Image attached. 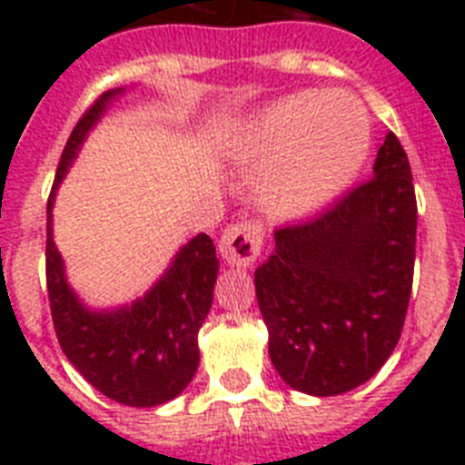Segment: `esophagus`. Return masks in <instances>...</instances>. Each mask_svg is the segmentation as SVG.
Instances as JSON below:
<instances>
[{"label": "esophagus", "mask_w": 465, "mask_h": 465, "mask_svg": "<svg viewBox=\"0 0 465 465\" xmlns=\"http://www.w3.org/2000/svg\"><path fill=\"white\" fill-rule=\"evenodd\" d=\"M262 229L253 222H241V224L229 226L219 241V253L226 265L232 268H248L261 255Z\"/></svg>", "instance_id": "1"}]
</instances>
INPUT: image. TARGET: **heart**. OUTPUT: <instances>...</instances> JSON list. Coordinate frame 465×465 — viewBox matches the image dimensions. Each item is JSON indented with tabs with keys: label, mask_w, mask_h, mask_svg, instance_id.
<instances>
[{
	"label": "heart",
	"mask_w": 465,
	"mask_h": 465,
	"mask_svg": "<svg viewBox=\"0 0 465 465\" xmlns=\"http://www.w3.org/2000/svg\"><path fill=\"white\" fill-rule=\"evenodd\" d=\"M371 123L360 101L302 91L241 127L229 161L258 173L255 195L272 217H306L345 193L367 163Z\"/></svg>",
	"instance_id": "b5f03b06"
}]
</instances>
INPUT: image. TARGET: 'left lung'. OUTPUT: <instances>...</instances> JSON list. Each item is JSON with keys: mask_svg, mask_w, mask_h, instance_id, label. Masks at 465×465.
<instances>
[{"mask_svg": "<svg viewBox=\"0 0 465 465\" xmlns=\"http://www.w3.org/2000/svg\"><path fill=\"white\" fill-rule=\"evenodd\" d=\"M415 232L411 163L393 133L371 181L316 219L275 229V251L255 270V297L287 386L340 396L383 367L411 302Z\"/></svg>", "mask_w": 465, "mask_h": 465, "instance_id": "left-lung-1", "label": "left lung"}]
</instances>
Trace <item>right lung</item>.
Here are the masks:
<instances>
[{"label":"right lung","mask_w":465,"mask_h":465,"mask_svg":"<svg viewBox=\"0 0 465 465\" xmlns=\"http://www.w3.org/2000/svg\"><path fill=\"white\" fill-rule=\"evenodd\" d=\"M125 91H105L76 123L62 152L47 200V297L62 352L76 371L115 403L154 408L181 396L200 367L197 332L210 313L219 270L212 239L193 236L144 294L108 309H94L76 294L53 239L57 188L91 130Z\"/></svg>","instance_id":"1"}]
</instances>
